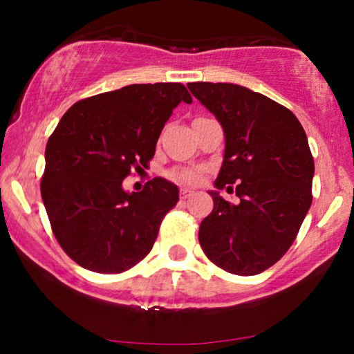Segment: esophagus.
I'll return each instance as SVG.
<instances>
[{"label":"esophagus","mask_w":354,"mask_h":354,"mask_svg":"<svg viewBox=\"0 0 354 354\" xmlns=\"http://www.w3.org/2000/svg\"><path fill=\"white\" fill-rule=\"evenodd\" d=\"M189 196H193V191L188 189V188H181V191H180L181 200H188Z\"/></svg>","instance_id":"1"}]
</instances>
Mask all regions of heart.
I'll return each mask as SVG.
<instances>
[{"instance_id": "b5f03b06", "label": "heart", "mask_w": 354, "mask_h": 354, "mask_svg": "<svg viewBox=\"0 0 354 354\" xmlns=\"http://www.w3.org/2000/svg\"><path fill=\"white\" fill-rule=\"evenodd\" d=\"M174 180L186 183V185H196L201 180V173L198 169H183V171H176L173 174Z\"/></svg>"}]
</instances>
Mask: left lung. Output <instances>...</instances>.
<instances>
[{
  "instance_id": "obj_1",
  "label": "left lung",
  "mask_w": 354,
  "mask_h": 354,
  "mask_svg": "<svg viewBox=\"0 0 354 354\" xmlns=\"http://www.w3.org/2000/svg\"><path fill=\"white\" fill-rule=\"evenodd\" d=\"M216 116L225 156L209 191L213 211L200 225V245L214 265L239 276L273 266L293 245L311 206L315 174L301 123L288 108L233 83H189ZM237 183L236 205L218 189Z\"/></svg>"
}]
</instances>
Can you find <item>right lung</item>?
I'll return each instance as SVG.
<instances>
[{"mask_svg": "<svg viewBox=\"0 0 354 354\" xmlns=\"http://www.w3.org/2000/svg\"><path fill=\"white\" fill-rule=\"evenodd\" d=\"M181 101L193 103L181 83L129 84L78 101L59 120L44 151L41 198L53 233L80 266L121 273L151 251L180 191L153 178L129 193L123 180L148 166Z\"/></svg>", "mask_w": 354, "mask_h": 354, "instance_id": "1", "label": "right lung"}]
</instances>
